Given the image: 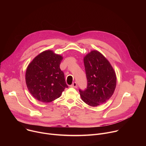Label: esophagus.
<instances>
[{"label": "esophagus", "instance_id": "34e87169", "mask_svg": "<svg viewBox=\"0 0 146 146\" xmlns=\"http://www.w3.org/2000/svg\"><path fill=\"white\" fill-rule=\"evenodd\" d=\"M71 87H73V88H77V82H74L73 84L70 86Z\"/></svg>", "mask_w": 146, "mask_h": 146}]
</instances>
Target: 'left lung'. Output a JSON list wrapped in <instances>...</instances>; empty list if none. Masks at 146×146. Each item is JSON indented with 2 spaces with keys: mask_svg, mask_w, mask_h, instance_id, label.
Wrapping results in <instances>:
<instances>
[{
  "mask_svg": "<svg viewBox=\"0 0 146 146\" xmlns=\"http://www.w3.org/2000/svg\"><path fill=\"white\" fill-rule=\"evenodd\" d=\"M87 87L79 90L83 102L92 107L105 103L115 89L117 77L109 61L100 52L92 50L84 57Z\"/></svg>",
  "mask_w": 146,
  "mask_h": 146,
  "instance_id": "8db88e82",
  "label": "left lung"
}]
</instances>
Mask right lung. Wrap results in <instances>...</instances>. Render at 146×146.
Masks as SVG:
<instances>
[{
    "label": "right lung",
    "instance_id": "add662e5",
    "mask_svg": "<svg viewBox=\"0 0 146 146\" xmlns=\"http://www.w3.org/2000/svg\"><path fill=\"white\" fill-rule=\"evenodd\" d=\"M63 56L52 50L37 55L28 65L25 81L31 95L37 100L49 103L59 98L68 88L64 72L60 69Z\"/></svg>",
    "mask_w": 146,
    "mask_h": 146
}]
</instances>
